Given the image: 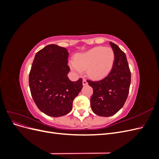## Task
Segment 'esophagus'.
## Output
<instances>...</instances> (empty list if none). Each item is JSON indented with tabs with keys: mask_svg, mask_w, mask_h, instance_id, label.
Here are the masks:
<instances>
[{
	"mask_svg": "<svg viewBox=\"0 0 159 159\" xmlns=\"http://www.w3.org/2000/svg\"><path fill=\"white\" fill-rule=\"evenodd\" d=\"M82 83H83V85H88V82H87V81H86L85 80H83V81H82Z\"/></svg>",
	"mask_w": 159,
	"mask_h": 159,
	"instance_id": "34e87169",
	"label": "esophagus"
}]
</instances>
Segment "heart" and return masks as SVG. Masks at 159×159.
I'll use <instances>...</instances> for the list:
<instances>
[{
  "mask_svg": "<svg viewBox=\"0 0 159 159\" xmlns=\"http://www.w3.org/2000/svg\"><path fill=\"white\" fill-rule=\"evenodd\" d=\"M115 54L109 47H95L75 56V60L70 61L72 71L81 74L87 69L88 75L93 79H99L107 75L114 62Z\"/></svg>",
  "mask_w": 159,
  "mask_h": 159,
  "instance_id": "1",
  "label": "heart"
}]
</instances>
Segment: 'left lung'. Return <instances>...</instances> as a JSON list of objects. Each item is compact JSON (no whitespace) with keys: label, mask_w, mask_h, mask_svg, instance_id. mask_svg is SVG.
I'll use <instances>...</instances> for the list:
<instances>
[{"label":"left lung","mask_w":159,"mask_h":159,"mask_svg":"<svg viewBox=\"0 0 159 159\" xmlns=\"http://www.w3.org/2000/svg\"><path fill=\"white\" fill-rule=\"evenodd\" d=\"M109 44L115 54L111 71L101 80H88L93 90L90 100L91 109L102 117L112 116L123 107L131 84V71L125 54L114 43Z\"/></svg>","instance_id":"left-lung-1"}]
</instances>
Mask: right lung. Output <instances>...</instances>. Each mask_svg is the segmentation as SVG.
Wrapping results in <instances>:
<instances>
[{"mask_svg": "<svg viewBox=\"0 0 159 159\" xmlns=\"http://www.w3.org/2000/svg\"><path fill=\"white\" fill-rule=\"evenodd\" d=\"M69 52L56 44L36 53L29 74L31 95L38 108L48 116L57 117L70 113L74 98L83 88L82 79L69 80Z\"/></svg>", "mask_w": 159, "mask_h": 159, "instance_id": "add662e5", "label": "right lung"}]
</instances>
